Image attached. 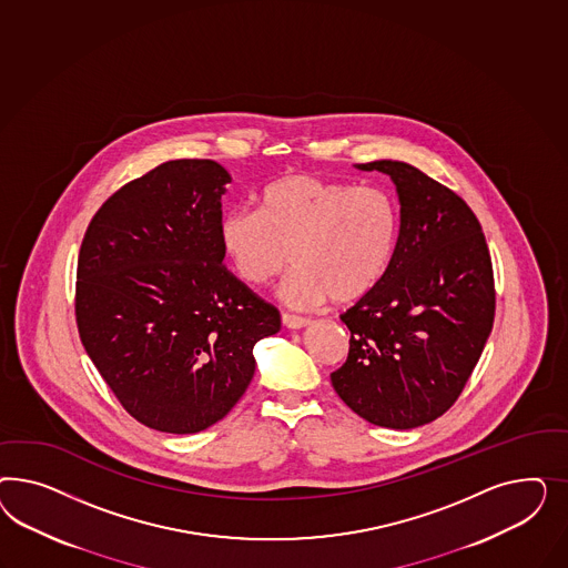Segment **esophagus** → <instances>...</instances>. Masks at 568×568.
I'll list each match as a JSON object with an SVG mask.
<instances>
[{"label": "esophagus", "mask_w": 568, "mask_h": 568, "mask_svg": "<svg viewBox=\"0 0 568 568\" xmlns=\"http://www.w3.org/2000/svg\"><path fill=\"white\" fill-rule=\"evenodd\" d=\"M281 321H283V325L287 328H302L308 325V318H304V316H295V314H290V312H283V316H281Z\"/></svg>", "instance_id": "1"}]
</instances>
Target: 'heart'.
Segmentation results:
<instances>
[{"instance_id":"b5f03b06","label":"heart","mask_w":568,"mask_h":568,"mask_svg":"<svg viewBox=\"0 0 568 568\" xmlns=\"http://www.w3.org/2000/svg\"><path fill=\"white\" fill-rule=\"evenodd\" d=\"M399 240V210L385 190L293 172L268 183L260 210L237 207L221 223L224 254L247 285H266L290 262L283 297L312 308L354 302L387 273Z\"/></svg>"}]
</instances>
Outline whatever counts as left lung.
<instances>
[{
  "label": "left lung",
  "mask_w": 568,
  "mask_h": 568,
  "mask_svg": "<svg viewBox=\"0 0 568 568\" xmlns=\"http://www.w3.org/2000/svg\"><path fill=\"white\" fill-rule=\"evenodd\" d=\"M361 171L392 176L399 197L396 254L373 292L342 314L352 339L331 373L337 396L364 420L414 429L449 410L494 327V268L465 200L406 162Z\"/></svg>",
  "instance_id": "obj_1"
}]
</instances>
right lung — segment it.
<instances>
[{
    "mask_svg": "<svg viewBox=\"0 0 568 568\" xmlns=\"http://www.w3.org/2000/svg\"><path fill=\"white\" fill-rule=\"evenodd\" d=\"M231 174L171 160L110 195L77 264L81 342L141 425L187 435L219 423L256 371L278 310L226 271L221 223Z\"/></svg>",
    "mask_w": 568,
    "mask_h": 568,
    "instance_id": "obj_1",
    "label": "right lung"
}]
</instances>
